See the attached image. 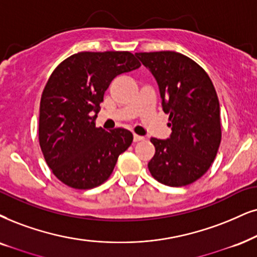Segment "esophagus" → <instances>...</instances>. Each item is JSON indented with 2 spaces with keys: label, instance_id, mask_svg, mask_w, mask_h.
Listing matches in <instances>:
<instances>
[{
  "label": "esophagus",
  "instance_id": "obj_1",
  "mask_svg": "<svg viewBox=\"0 0 257 257\" xmlns=\"http://www.w3.org/2000/svg\"><path fill=\"white\" fill-rule=\"evenodd\" d=\"M133 139H134V142H139V141H141V140H144V136H140V135L134 134Z\"/></svg>",
  "mask_w": 257,
  "mask_h": 257
}]
</instances>
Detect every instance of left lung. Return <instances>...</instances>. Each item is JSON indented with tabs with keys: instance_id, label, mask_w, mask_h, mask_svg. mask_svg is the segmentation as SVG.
<instances>
[{
	"instance_id": "left-lung-1",
	"label": "left lung",
	"mask_w": 257,
	"mask_h": 257,
	"mask_svg": "<svg viewBox=\"0 0 257 257\" xmlns=\"http://www.w3.org/2000/svg\"><path fill=\"white\" fill-rule=\"evenodd\" d=\"M135 56L157 80L172 128L167 140L151 139L155 154L148 162L149 172L167 186L192 184L210 168L222 138L215 86L199 65L178 52Z\"/></svg>"
}]
</instances>
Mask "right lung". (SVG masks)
Masks as SVG:
<instances>
[{
  "instance_id": "add662e5",
  "label": "right lung",
  "mask_w": 257,
  "mask_h": 257,
  "mask_svg": "<svg viewBox=\"0 0 257 257\" xmlns=\"http://www.w3.org/2000/svg\"><path fill=\"white\" fill-rule=\"evenodd\" d=\"M140 66L131 52H80L51 74L41 96L39 142L61 183L87 190L112 173L133 134L123 128H96L95 119L113 78Z\"/></svg>"
}]
</instances>
